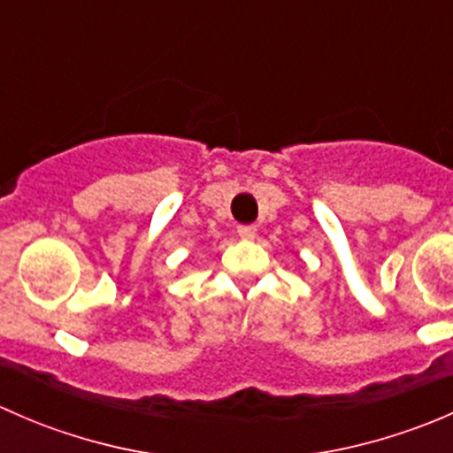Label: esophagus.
<instances>
[{
  "label": "esophagus",
  "mask_w": 453,
  "mask_h": 453,
  "mask_svg": "<svg viewBox=\"0 0 453 453\" xmlns=\"http://www.w3.org/2000/svg\"><path fill=\"white\" fill-rule=\"evenodd\" d=\"M236 232H239L241 239H254L256 226H252V223H248V226H239V227H236Z\"/></svg>",
  "instance_id": "esophagus-1"
}]
</instances>
